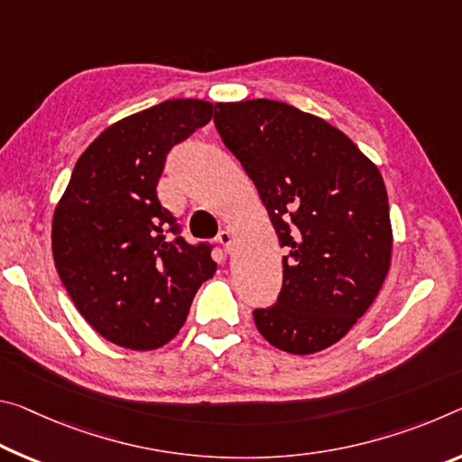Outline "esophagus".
<instances>
[{"instance_id":"1","label":"esophagus","mask_w":462,"mask_h":462,"mask_svg":"<svg viewBox=\"0 0 462 462\" xmlns=\"http://www.w3.org/2000/svg\"><path fill=\"white\" fill-rule=\"evenodd\" d=\"M217 243L222 245L226 251H232V245H234V236L230 230H219L217 232Z\"/></svg>"}]
</instances>
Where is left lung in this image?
<instances>
[{"instance_id": "8db88e82", "label": "left lung", "mask_w": 462, "mask_h": 462, "mask_svg": "<svg viewBox=\"0 0 462 462\" xmlns=\"http://www.w3.org/2000/svg\"><path fill=\"white\" fill-rule=\"evenodd\" d=\"M214 123L288 248L277 302L254 309V325L288 354L327 349L370 309L389 273L384 180L346 134L285 102H217Z\"/></svg>"}]
</instances>
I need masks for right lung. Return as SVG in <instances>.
I'll use <instances>...</instances> for the list:
<instances>
[{"label": "right lung", "mask_w": 462, "mask_h": 462, "mask_svg": "<svg viewBox=\"0 0 462 462\" xmlns=\"http://www.w3.org/2000/svg\"><path fill=\"white\" fill-rule=\"evenodd\" d=\"M211 115L209 102L174 98L116 121L79 156L57 203V273L88 325L115 346L162 347L216 273L214 245H189L156 193L168 153Z\"/></svg>", "instance_id": "add662e5"}]
</instances>
